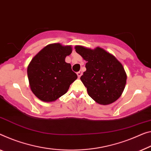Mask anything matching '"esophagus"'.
Instances as JSON below:
<instances>
[{
  "label": "esophagus",
  "mask_w": 151,
  "mask_h": 151,
  "mask_svg": "<svg viewBox=\"0 0 151 151\" xmlns=\"http://www.w3.org/2000/svg\"><path fill=\"white\" fill-rule=\"evenodd\" d=\"M77 75H78V78H80V76L82 75V72L81 71H78V72H77Z\"/></svg>",
  "instance_id": "1"
}]
</instances>
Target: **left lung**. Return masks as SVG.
Wrapping results in <instances>:
<instances>
[{
	"label": "left lung",
	"instance_id": "left-lung-1",
	"mask_svg": "<svg viewBox=\"0 0 151 151\" xmlns=\"http://www.w3.org/2000/svg\"><path fill=\"white\" fill-rule=\"evenodd\" d=\"M76 51L86 61L80 77L89 96L100 105H106L121 96L126 83L127 76L118 60L103 48L95 49L76 46Z\"/></svg>",
	"mask_w": 151,
	"mask_h": 151
}]
</instances>
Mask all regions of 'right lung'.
Segmentation results:
<instances>
[{
  "instance_id": "1",
  "label": "right lung",
  "mask_w": 151,
  "mask_h": 151,
  "mask_svg": "<svg viewBox=\"0 0 151 151\" xmlns=\"http://www.w3.org/2000/svg\"><path fill=\"white\" fill-rule=\"evenodd\" d=\"M72 52L71 46L48 45L37 54L27 67L29 87L45 102L56 101L68 92L78 76L65 59Z\"/></svg>"
}]
</instances>
